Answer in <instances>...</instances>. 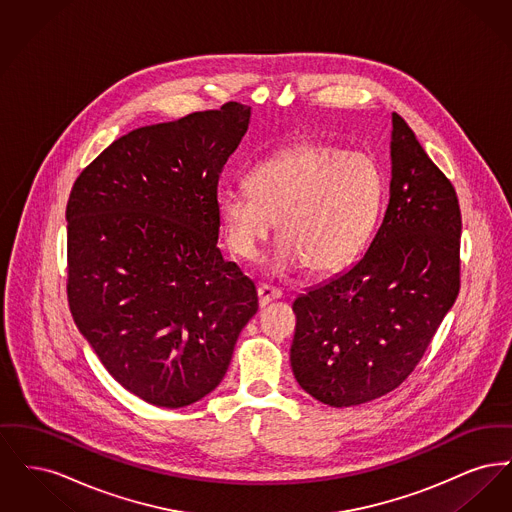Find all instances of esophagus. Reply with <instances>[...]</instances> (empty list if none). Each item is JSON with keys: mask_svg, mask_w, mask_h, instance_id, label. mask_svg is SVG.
Returning <instances> with one entry per match:
<instances>
[{"mask_svg": "<svg viewBox=\"0 0 512 512\" xmlns=\"http://www.w3.org/2000/svg\"><path fill=\"white\" fill-rule=\"evenodd\" d=\"M257 295H259V305H261V307H265V305H268L270 301L280 299V297H282V292H280L278 288L268 286V284H261V286L257 288Z\"/></svg>", "mask_w": 512, "mask_h": 512, "instance_id": "34e87169", "label": "esophagus"}]
</instances>
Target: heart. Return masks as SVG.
Segmentation results:
<instances>
[{
    "mask_svg": "<svg viewBox=\"0 0 512 512\" xmlns=\"http://www.w3.org/2000/svg\"><path fill=\"white\" fill-rule=\"evenodd\" d=\"M247 190L219 195L234 253L253 259L278 220L276 270L328 274L365 247L380 211L384 178L372 157L320 142L284 147L247 172Z\"/></svg>",
    "mask_w": 512,
    "mask_h": 512,
    "instance_id": "b5f03b06",
    "label": "heart"
}]
</instances>
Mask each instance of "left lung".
<instances>
[{
  "instance_id": "obj_1",
  "label": "left lung",
  "mask_w": 512,
  "mask_h": 512,
  "mask_svg": "<svg viewBox=\"0 0 512 512\" xmlns=\"http://www.w3.org/2000/svg\"><path fill=\"white\" fill-rule=\"evenodd\" d=\"M461 207L449 178L391 115L390 203L353 265L293 301V374L330 407L401 386L461 290Z\"/></svg>"
}]
</instances>
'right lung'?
I'll return each instance as SVG.
<instances>
[{
    "label": "right lung",
    "instance_id": "right-lung-1",
    "mask_svg": "<svg viewBox=\"0 0 512 512\" xmlns=\"http://www.w3.org/2000/svg\"><path fill=\"white\" fill-rule=\"evenodd\" d=\"M251 109L228 101L142 126L80 172L67 203V297L101 365L151 405L215 390L259 309L219 249L217 188Z\"/></svg>",
    "mask_w": 512,
    "mask_h": 512
}]
</instances>
